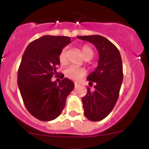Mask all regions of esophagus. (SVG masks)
<instances>
[{"mask_svg": "<svg viewBox=\"0 0 149 149\" xmlns=\"http://www.w3.org/2000/svg\"><path fill=\"white\" fill-rule=\"evenodd\" d=\"M79 86V84L76 83V82H75V87H77V86Z\"/></svg>", "mask_w": 149, "mask_h": 149, "instance_id": "obj_1", "label": "esophagus"}]
</instances>
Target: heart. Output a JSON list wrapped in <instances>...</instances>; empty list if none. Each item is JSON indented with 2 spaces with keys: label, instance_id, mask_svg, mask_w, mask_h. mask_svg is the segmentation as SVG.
I'll return each mask as SVG.
<instances>
[{
  "label": "heart",
  "instance_id": "b5f03b06",
  "mask_svg": "<svg viewBox=\"0 0 149 149\" xmlns=\"http://www.w3.org/2000/svg\"><path fill=\"white\" fill-rule=\"evenodd\" d=\"M81 52L84 58H91L94 55V51L88 45H84L81 47ZM59 61L61 65H66L68 63L67 58V48L65 47L61 51L59 54ZM85 70L80 68L70 66L66 69L65 73V76L72 80H79L85 75Z\"/></svg>",
  "mask_w": 149,
  "mask_h": 149
}]
</instances>
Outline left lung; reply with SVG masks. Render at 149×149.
I'll return each instance as SVG.
<instances>
[{
	"label": "left lung",
	"instance_id": "left-lung-1",
	"mask_svg": "<svg viewBox=\"0 0 149 149\" xmlns=\"http://www.w3.org/2000/svg\"><path fill=\"white\" fill-rule=\"evenodd\" d=\"M77 38L92 43L99 52L98 66L86 79L89 86L95 84V90L91 91L88 87L82 102L87 119L100 121L110 113L119 97L123 79L121 55L116 46L102 36H78Z\"/></svg>",
	"mask_w": 149,
	"mask_h": 149
}]
</instances>
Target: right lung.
Wrapping results in <instances>:
<instances>
[{"mask_svg": "<svg viewBox=\"0 0 149 149\" xmlns=\"http://www.w3.org/2000/svg\"><path fill=\"white\" fill-rule=\"evenodd\" d=\"M70 40L65 36H43L31 42L23 54L18 86L29 112L40 120L58 118L74 88V83L67 78L58 84L51 80L58 73L60 52Z\"/></svg>", "mask_w": 149, "mask_h": 149, "instance_id": "obj_1", "label": "right lung"}]
</instances>
